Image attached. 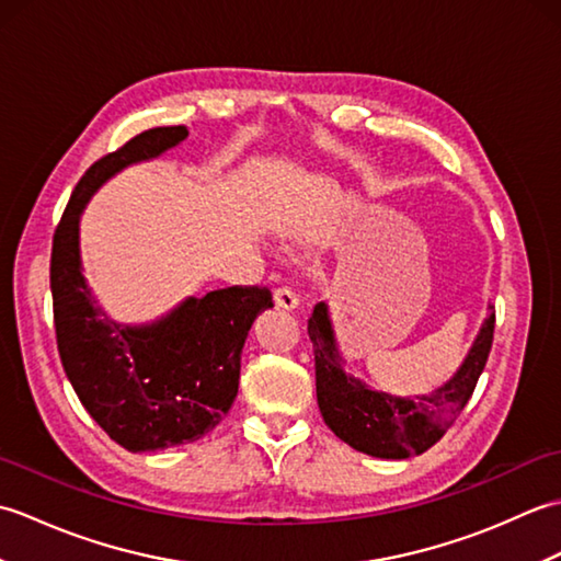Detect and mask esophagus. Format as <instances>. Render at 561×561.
<instances>
[{"label":"esophagus","instance_id":"esophagus-1","mask_svg":"<svg viewBox=\"0 0 561 561\" xmlns=\"http://www.w3.org/2000/svg\"><path fill=\"white\" fill-rule=\"evenodd\" d=\"M274 304L284 308V311H296V308H299V296L289 287H279L274 289Z\"/></svg>","mask_w":561,"mask_h":561}]
</instances>
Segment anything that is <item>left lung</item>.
Listing matches in <instances>:
<instances>
[{"label": "left lung", "mask_w": 561, "mask_h": 561, "mask_svg": "<svg viewBox=\"0 0 561 561\" xmlns=\"http://www.w3.org/2000/svg\"><path fill=\"white\" fill-rule=\"evenodd\" d=\"M308 337L316 354V392L325 424L354 450L383 460L422 456L448 432L472 398L494 337V306L474 337L460 368L428 396L398 398L374 390L350 374L347 359L332 328L330 308L320 301L308 320Z\"/></svg>", "instance_id": "obj_1"}]
</instances>
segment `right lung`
Segmentation results:
<instances>
[{
    "instance_id": "obj_1",
    "label": "right lung",
    "mask_w": 561,
    "mask_h": 561,
    "mask_svg": "<svg viewBox=\"0 0 561 561\" xmlns=\"http://www.w3.org/2000/svg\"><path fill=\"white\" fill-rule=\"evenodd\" d=\"M185 137V125L153 127L99 159L77 183L53 241L59 359L87 412L133 453L193 444L224 420L238 396L248 332L274 306L265 287H229L187 296L153 323L125 325L83 279L79 221L89 199L127 165L157 159Z\"/></svg>"
}]
</instances>
